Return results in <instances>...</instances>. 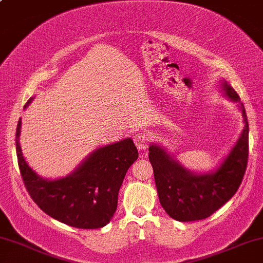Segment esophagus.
I'll list each match as a JSON object with an SVG mask.
<instances>
[{
    "instance_id": "1",
    "label": "esophagus",
    "mask_w": 263,
    "mask_h": 263,
    "mask_svg": "<svg viewBox=\"0 0 263 263\" xmlns=\"http://www.w3.org/2000/svg\"><path fill=\"white\" fill-rule=\"evenodd\" d=\"M134 142L136 147L140 151H147L148 145H149V137H148L145 134H137L134 137Z\"/></svg>"
}]
</instances>
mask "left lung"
<instances>
[{
    "label": "left lung",
    "mask_w": 263,
    "mask_h": 263,
    "mask_svg": "<svg viewBox=\"0 0 263 263\" xmlns=\"http://www.w3.org/2000/svg\"><path fill=\"white\" fill-rule=\"evenodd\" d=\"M227 96L240 101L238 93L224 83ZM241 105L245 127L224 163L216 173H190L170 157L162 147L152 144L149 162L153 166L154 180L160 204L174 219L192 222L212 216L238 191L245 175L249 158V122L245 106Z\"/></svg>",
    "instance_id": "1"
}]
</instances>
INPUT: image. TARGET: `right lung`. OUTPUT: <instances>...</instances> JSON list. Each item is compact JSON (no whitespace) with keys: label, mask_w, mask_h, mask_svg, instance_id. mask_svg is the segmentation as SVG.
<instances>
[{"label":"right lung","mask_w":263,"mask_h":263,"mask_svg":"<svg viewBox=\"0 0 263 263\" xmlns=\"http://www.w3.org/2000/svg\"><path fill=\"white\" fill-rule=\"evenodd\" d=\"M33 98L28 100L27 105ZM21 119L15 131L18 166L28 194L41 211L80 229H97L110 222L118 208L119 190L138 158L131 138L101 147L63 179H41L25 162L20 145Z\"/></svg>","instance_id":"obj_1"}]
</instances>
